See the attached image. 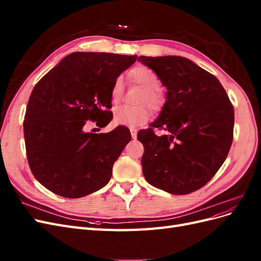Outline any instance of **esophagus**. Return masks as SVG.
<instances>
[{
  "mask_svg": "<svg viewBox=\"0 0 261 261\" xmlns=\"http://www.w3.org/2000/svg\"><path fill=\"white\" fill-rule=\"evenodd\" d=\"M130 130V135H132V137L135 139L136 137H137V129L136 128H130L129 129Z\"/></svg>",
  "mask_w": 261,
  "mask_h": 261,
  "instance_id": "obj_1",
  "label": "esophagus"
}]
</instances>
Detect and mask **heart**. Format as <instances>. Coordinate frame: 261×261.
<instances>
[{"mask_svg":"<svg viewBox=\"0 0 261 261\" xmlns=\"http://www.w3.org/2000/svg\"><path fill=\"white\" fill-rule=\"evenodd\" d=\"M130 78L145 90V94L140 99V103H147L154 112H159L165 105L164 94L160 91L161 81L151 68L144 65L134 67L130 70ZM124 91V82L121 76L115 78L111 88V100L113 103H117L121 100ZM114 122L120 125L135 126L145 124L150 117L149 109L146 106L127 107L121 106L114 109Z\"/></svg>","mask_w":261,"mask_h":261,"instance_id":"1","label":"heart"}]
</instances>
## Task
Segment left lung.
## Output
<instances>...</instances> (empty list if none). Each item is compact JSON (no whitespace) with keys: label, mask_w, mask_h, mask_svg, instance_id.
<instances>
[{"label":"left lung","mask_w":261,"mask_h":261,"mask_svg":"<svg viewBox=\"0 0 261 261\" xmlns=\"http://www.w3.org/2000/svg\"><path fill=\"white\" fill-rule=\"evenodd\" d=\"M167 87V102L151 127L137 138L144 145L143 173L152 186L173 195L206 185L225 161L233 141L234 109L218 81L181 57H141ZM153 128L165 130L158 137Z\"/></svg>","instance_id":"8db88e82"}]
</instances>
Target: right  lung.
<instances>
[{"label": "right lung", "mask_w": 261, "mask_h": 261, "mask_svg": "<svg viewBox=\"0 0 261 261\" xmlns=\"http://www.w3.org/2000/svg\"><path fill=\"white\" fill-rule=\"evenodd\" d=\"M137 55L74 52L37 83L23 121L26 153L36 179L52 193L80 198L106 186L132 138L117 126L107 134L87 133V121L105 127L115 78Z\"/></svg>", "instance_id": "1"}]
</instances>
